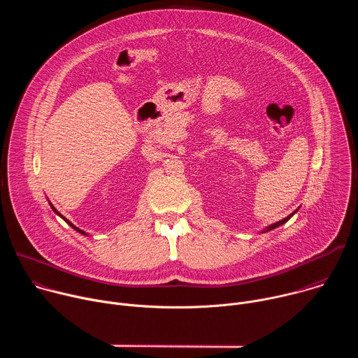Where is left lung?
<instances>
[{
	"instance_id": "obj_1",
	"label": "left lung",
	"mask_w": 358,
	"mask_h": 358,
	"mask_svg": "<svg viewBox=\"0 0 358 358\" xmlns=\"http://www.w3.org/2000/svg\"><path fill=\"white\" fill-rule=\"evenodd\" d=\"M296 213H297V210H296V211H294V213H292V214H290V215H287V217H286V218H283V220H282V221H279V222H275V224H272V225H269V227H266V228H265V229H262V234H265V232H269V231H272V229H275V228H278V227H280V225H283V224H285V222H287V221H289V220H290V218H292V217H293V215H294V214H296Z\"/></svg>"
}]
</instances>
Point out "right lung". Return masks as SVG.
I'll use <instances>...</instances> for the list:
<instances>
[{
  "label": "right lung",
  "mask_w": 358,
  "mask_h": 358,
  "mask_svg": "<svg viewBox=\"0 0 358 358\" xmlns=\"http://www.w3.org/2000/svg\"><path fill=\"white\" fill-rule=\"evenodd\" d=\"M49 206H50V208H52V210H54V213H55L57 215H59V217H61V218H62V220H64V221H65V222H66L68 225H71V227H72V228H73V229H75L76 232H79V234H82V235H89V234H86L85 231H82V229H79L78 227H75V225H73V224H72V222H71L69 220H66V218H65V217H64V215H62L61 213H58V211H57V208H55V207H54V206H52V203H50V202H49Z\"/></svg>",
  "instance_id": "right-lung-1"
}]
</instances>
